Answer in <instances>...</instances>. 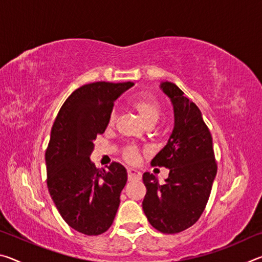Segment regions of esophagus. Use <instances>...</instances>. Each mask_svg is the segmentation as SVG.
<instances>
[{"mask_svg": "<svg viewBox=\"0 0 262 262\" xmlns=\"http://www.w3.org/2000/svg\"><path fill=\"white\" fill-rule=\"evenodd\" d=\"M127 174H128V180H140L141 179V172L135 170V168H128L127 170Z\"/></svg>", "mask_w": 262, "mask_h": 262, "instance_id": "1", "label": "esophagus"}]
</instances>
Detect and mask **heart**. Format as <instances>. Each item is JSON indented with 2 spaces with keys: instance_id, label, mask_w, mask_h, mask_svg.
Wrapping results in <instances>:
<instances>
[{
  "instance_id": "b5f03b06",
  "label": "heart",
  "mask_w": 262,
  "mask_h": 262,
  "mask_svg": "<svg viewBox=\"0 0 262 262\" xmlns=\"http://www.w3.org/2000/svg\"><path fill=\"white\" fill-rule=\"evenodd\" d=\"M132 107L140 115L141 120L145 123L147 127H152L158 122L161 118V106L158 101L151 96H139L132 100ZM115 111H112L108 117L107 126L112 127L115 122ZM140 149L134 144H128L122 149L121 155L126 162L135 164L140 159Z\"/></svg>"
}]
</instances>
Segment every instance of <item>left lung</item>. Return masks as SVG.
Wrapping results in <instances>:
<instances>
[{
  "label": "left lung",
  "instance_id": "obj_1",
  "mask_svg": "<svg viewBox=\"0 0 262 262\" xmlns=\"http://www.w3.org/2000/svg\"><path fill=\"white\" fill-rule=\"evenodd\" d=\"M161 90L171 100L174 126L165 147L151 161L170 170L163 185L149 172L143 174L147 194L142 208L149 223L163 233H178L200 219L216 177L210 132L201 111L171 82Z\"/></svg>",
  "mask_w": 262,
  "mask_h": 262
}]
</instances>
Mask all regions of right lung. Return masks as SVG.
I'll list each match as a JSON object with an SVG mask.
<instances>
[{"instance_id": "right-lung-1", "label": "right lung", "mask_w": 262, "mask_h": 262, "mask_svg": "<svg viewBox=\"0 0 262 262\" xmlns=\"http://www.w3.org/2000/svg\"><path fill=\"white\" fill-rule=\"evenodd\" d=\"M132 82H96L75 90L53 123L46 150L47 187L62 219L76 231L98 236L107 231L120 205L127 171L112 163L107 171L91 162L97 135L103 134L114 101Z\"/></svg>"}]
</instances>
